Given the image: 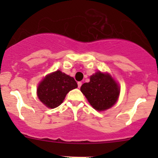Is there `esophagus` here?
I'll list each match as a JSON object with an SVG mask.
<instances>
[{
  "instance_id": "1",
  "label": "esophagus",
  "mask_w": 158,
  "mask_h": 158,
  "mask_svg": "<svg viewBox=\"0 0 158 158\" xmlns=\"http://www.w3.org/2000/svg\"><path fill=\"white\" fill-rule=\"evenodd\" d=\"M77 84H78V88H80V87L81 86V85H82V83H81V81H78V83H77Z\"/></svg>"
}]
</instances>
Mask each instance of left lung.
Instances as JSON below:
<instances>
[{
	"label": "left lung",
	"instance_id": "obj_1",
	"mask_svg": "<svg viewBox=\"0 0 158 158\" xmlns=\"http://www.w3.org/2000/svg\"><path fill=\"white\" fill-rule=\"evenodd\" d=\"M81 91L94 108L104 110L115 104L118 99V85L108 74L97 72L90 78L89 82L84 83Z\"/></svg>",
	"mask_w": 158,
	"mask_h": 158
}]
</instances>
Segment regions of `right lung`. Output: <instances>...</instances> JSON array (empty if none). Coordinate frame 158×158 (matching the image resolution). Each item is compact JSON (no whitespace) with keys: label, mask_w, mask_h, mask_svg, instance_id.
I'll return each instance as SVG.
<instances>
[{"label":"right lung","mask_w":158,"mask_h":158,"mask_svg":"<svg viewBox=\"0 0 158 158\" xmlns=\"http://www.w3.org/2000/svg\"><path fill=\"white\" fill-rule=\"evenodd\" d=\"M77 87L73 77L57 70L47 76L40 83L37 89L38 97L47 107L55 108L62 103L70 90Z\"/></svg>","instance_id":"1"}]
</instances>
